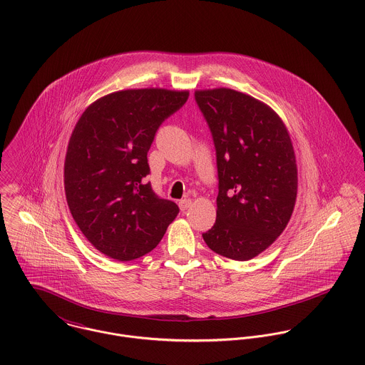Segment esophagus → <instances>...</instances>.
Segmentation results:
<instances>
[{"instance_id":"34e87169","label":"esophagus","mask_w":365,"mask_h":365,"mask_svg":"<svg viewBox=\"0 0 365 365\" xmlns=\"http://www.w3.org/2000/svg\"><path fill=\"white\" fill-rule=\"evenodd\" d=\"M191 204H192V201L190 200V198H184V200H181L180 201V208H181V210H187V209L190 208L191 207Z\"/></svg>"}]
</instances>
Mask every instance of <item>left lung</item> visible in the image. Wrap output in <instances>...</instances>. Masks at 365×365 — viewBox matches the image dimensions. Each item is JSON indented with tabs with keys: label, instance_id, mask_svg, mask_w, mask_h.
<instances>
[{
	"label": "left lung",
	"instance_id": "1",
	"mask_svg": "<svg viewBox=\"0 0 365 365\" xmlns=\"http://www.w3.org/2000/svg\"><path fill=\"white\" fill-rule=\"evenodd\" d=\"M195 101L212 133L219 180L216 222L202 237L223 257L250 260L275 242L295 207L289 133L268 105L247 94L201 90Z\"/></svg>",
	"mask_w": 365,
	"mask_h": 365
}]
</instances>
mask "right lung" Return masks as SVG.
<instances>
[{
	"instance_id": "right-lung-1",
	"label": "right lung",
	"mask_w": 365,
	"mask_h": 365,
	"mask_svg": "<svg viewBox=\"0 0 365 365\" xmlns=\"http://www.w3.org/2000/svg\"><path fill=\"white\" fill-rule=\"evenodd\" d=\"M188 96L164 88L116 91L90 105L76 123L64 161L66 200L87 240L113 260L152 252L180 212L145 178L157 129Z\"/></svg>"
}]
</instances>
